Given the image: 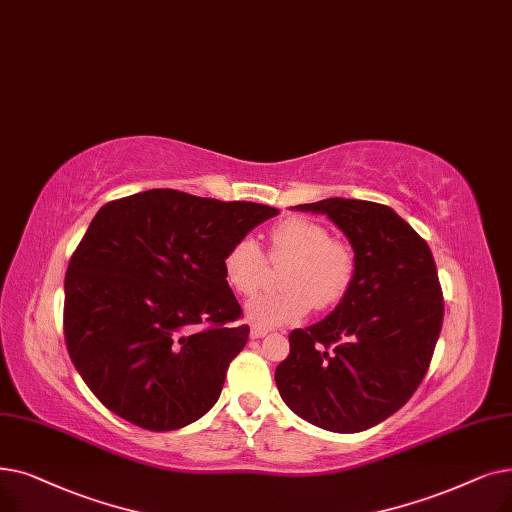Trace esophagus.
<instances>
[{"label":"esophagus","mask_w":512,"mask_h":512,"mask_svg":"<svg viewBox=\"0 0 512 512\" xmlns=\"http://www.w3.org/2000/svg\"><path fill=\"white\" fill-rule=\"evenodd\" d=\"M268 332H270L268 328H263V326H257V324H255V326L251 328V339H263V337H268Z\"/></svg>","instance_id":"obj_1"}]
</instances>
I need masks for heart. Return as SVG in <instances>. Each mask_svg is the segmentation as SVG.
I'll list each match as a JSON object with an SVG mask.
<instances>
[{
  "mask_svg": "<svg viewBox=\"0 0 512 512\" xmlns=\"http://www.w3.org/2000/svg\"><path fill=\"white\" fill-rule=\"evenodd\" d=\"M268 257L286 263L278 293H263L244 305V316L257 326H284L305 318L311 307L328 309L341 303L355 278V253L347 242L330 238L324 224L303 215L278 221L268 232ZM226 284L236 295L249 297L265 278L259 244L244 236L230 244L221 259Z\"/></svg>",
  "mask_w": 512,
  "mask_h": 512,
  "instance_id": "obj_1",
  "label": "heart"
}]
</instances>
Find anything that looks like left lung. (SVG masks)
Here are the masks:
<instances>
[{"label":"left lung","instance_id":"left-lung-1","mask_svg":"<svg viewBox=\"0 0 512 512\" xmlns=\"http://www.w3.org/2000/svg\"><path fill=\"white\" fill-rule=\"evenodd\" d=\"M295 209L339 226L355 253V278L330 316L288 335L276 385L311 425L360 433L402 408L429 370L443 322L435 259L387 205L324 198Z\"/></svg>","mask_w":512,"mask_h":512}]
</instances>
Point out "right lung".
<instances>
[{"mask_svg": "<svg viewBox=\"0 0 512 512\" xmlns=\"http://www.w3.org/2000/svg\"><path fill=\"white\" fill-rule=\"evenodd\" d=\"M278 209L180 190L106 203L64 278V341L85 385L117 416L175 431L219 399L249 326L221 259Z\"/></svg>", "mask_w": 512, "mask_h": 512, "instance_id": "add662e5", "label": "right lung"}]
</instances>
